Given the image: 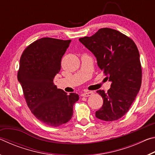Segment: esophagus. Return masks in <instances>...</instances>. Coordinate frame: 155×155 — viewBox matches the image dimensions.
<instances>
[{"label":"esophagus","mask_w":155,"mask_h":155,"mask_svg":"<svg viewBox=\"0 0 155 155\" xmlns=\"http://www.w3.org/2000/svg\"><path fill=\"white\" fill-rule=\"evenodd\" d=\"M93 94H94L93 91H85V92H83L82 94H81V96H84V97H88V96H90L92 95Z\"/></svg>","instance_id":"1"}]
</instances>
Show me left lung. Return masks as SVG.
<instances>
[{"mask_svg": "<svg viewBox=\"0 0 155 155\" xmlns=\"http://www.w3.org/2000/svg\"><path fill=\"white\" fill-rule=\"evenodd\" d=\"M79 41L96 57L97 64L111 81V87L97 93L103 104L96 111V117L104 121H114L127 114L135 101L141 85V66L137 46L120 31L103 28L91 37Z\"/></svg>", "mask_w": 155, "mask_h": 155, "instance_id": "8db88e82", "label": "left lung"}]
</instances>
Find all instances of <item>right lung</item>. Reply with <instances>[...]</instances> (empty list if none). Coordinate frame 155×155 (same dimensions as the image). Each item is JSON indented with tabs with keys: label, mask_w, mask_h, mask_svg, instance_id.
Wrapping results in <instances>:
<instances>
[{
	"label": "right lung",
	"mask_w": 155,
	"mask_h": 155,
	"mask_svg": "<svg viewBox=\"0 0 155 155\" xmlns=\"http://www.w3.org/2000/svg\"><path fill=\"white\" fill-rule=\"evenodd\" d=\"M71 40L44 38L26 48L20 60L18 80L28 108L37 119L57 127L71 120L76 93L67 94L53 80L61 70V58Z\"/></svg>",
	"instance_id": "1"
}]
</instances>
